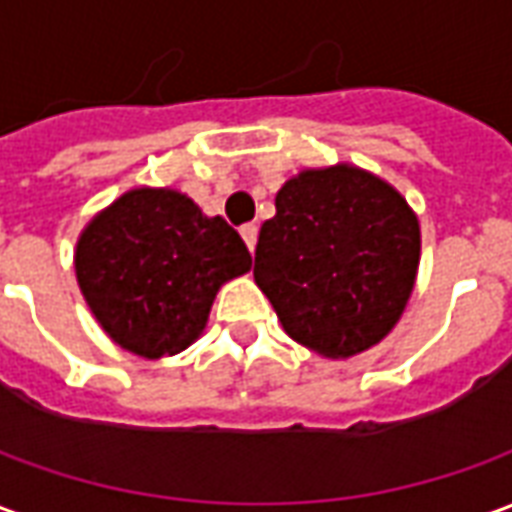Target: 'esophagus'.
Returning <instances> with one entry per match:
<instances>
[{
    "instance_id": "esophagus-1",
    "label": "esophagus",
    "mask_w": 512,
    "mask_h": 512,
    "mask_svg": "<svg viewBox=\"0 0 512 512\" xmlns=\"http://www.w3.org/2000/svg\"><path fill=\"white\" fill-rule=\"evenodd\" d=\"M241 238H244L246 246H249V252H255V244H257V227H255V224H244V227H241Z\"/></svg>"
}]
</instances>
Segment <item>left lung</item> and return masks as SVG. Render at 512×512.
<instances>
[{
	"mask_svg": "<svg viewBox=\"0 0 512 512\" xmlns=\"http://www.w3.org/2000/svg\"><path fill=\"white\" fill-rule=\"evenodd\" d=\"M419 222L373 172L304 169L277 191L260 227L255 282L282 329L329 359H348L395 329L414 290Z\"/></svg>",
	"mask_w": 512,
	"mask_h": 512,
	"instance_id": "8db88e82",
	"label": "left lung"
}]
</instances>
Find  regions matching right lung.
I'll return each instance as SVG.
<instances>
[{
  "label": "right lung",
  "instance_id": "1",
  "mask_svg": "<svg viewBox=\"0 0 512 512\" xmlns=\"http://www.w3.org/2000/svg\"><path fill=\"white\" fill-rule=\"evenodd\" d=\"M76 279L112 340L145 359L180 354L205 329L216 293L252 268L222 216L175 189H131L76 244Z\"/></svg>",
  "mask_w": 512,
  "mask_h": 512
}]
</instances>
